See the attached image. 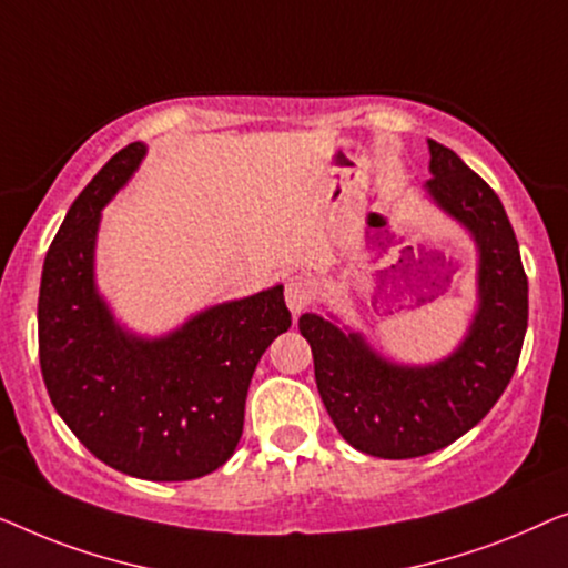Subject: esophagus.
<instances>
[{"instance_id": "1", "label": "esophagus", "mask_w": 568, "mask_h": 568, "mask_svg": "<svg viewBox=\"0 0 568 568\" xmlns=\"http://www.w3.org/2000/svg\"><path fill=\"white\" fill-rule=\"evenodd\" d=\"M314 301V283L303 275H293L285 281V303L291 308V314H303Z\"/></svg>"}]
</instances>
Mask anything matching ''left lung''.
<instances>
[{"mask_svg":"<svg viewBox=\"0 0 568 568\" xmlns=\"http://www.w3.org/2000/svg\"><path fill=\"white\" fill-rule=\"evenodd\" d=\"M427 193L478 246V308L466 339L435 365H396L357 332L303 314L318 396L361 453L404 460L435 453L476 427L505 394L527 329V275L497 193L443 143L429 141Z\"/></svg>","mask_w":568,"mask_h":568,"instance_id":"8db88e82","label":"left lung"}]
</instances>
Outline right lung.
<instances>
[{
    "label": "right lung",
    "instance_id": "obj_1",
    "mask_svg": "<svg viewBox=\"0 0 568 568\" xmlns=\"http://www.w3.org/2000/svg\"><path fill=\"white\" fill-rule=\"evenodd\" d=\"M143 154L128 143L71 203L43 262L38 353L51 404L94 458L146 481H190L234 455L254 367L291 311L275 285L159 339L115 324L94 287V239Z\"/></svg>",
    "mask_w": 568,
    "mask_h": 568
}]
</instances>
